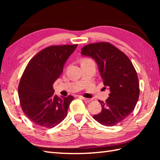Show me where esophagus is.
Returning a JSON list of instances; mask_svg holds the SVG:
<instances>
[{"label": "esophagus", "instance_id": "34e87169", "mask_svg": "<svg viewBox=\"0 0 160 160\" xmlns=\"http://www.w3.org/2000/svg\"><path fill=\"white\" fill-rule=\"evenodd\" d=\"M82 99L84 100L86 102H89L91 101V99H89V98H82Z\"/></svg>", "mask_w": 160, "mask_h": 160}]
</instances>
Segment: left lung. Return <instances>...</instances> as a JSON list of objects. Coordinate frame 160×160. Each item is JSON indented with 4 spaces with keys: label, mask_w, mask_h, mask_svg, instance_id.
Here are the masks:
<instances>
[{
    "label": "left lung",
    "mask_w": 160,
    "mask_h": 160,
    "mask_svg": "<svg viewBox=\"0 0 160 160\" xmlns=\"http://www.w3.org/2000/svg\"><path fill=\"white\" fill-rule=\"evenodd\" d=\"M81 54L96 61L104 87L110 91L106 102L99 100L102 109L93 118L106 127L120 123L134 110L139 98L140 86L133 65L123 52L108 42L89 44Z\"/></svg>",
    "instance_id": "obj_1"
}]
</instances>
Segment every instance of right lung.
Segmentation results:
<instances>
[{"label":"right lung","instance_id":"right-lung-1","mask_svg":"<svg viewBox=\"0 0 160 160\" xmlns=\"http://www.w3.org/2000/svg\"><path fill=\"white\" fill-rule=\"evenodd\" d=\"M78 45L52 46L37 53L29 61L20 80L18 96L22 110L35 124L52 128L67 115L73 97H59L53 84Z\"/></svg>","mask_w":160,"mask_h":160}]
</instances>
